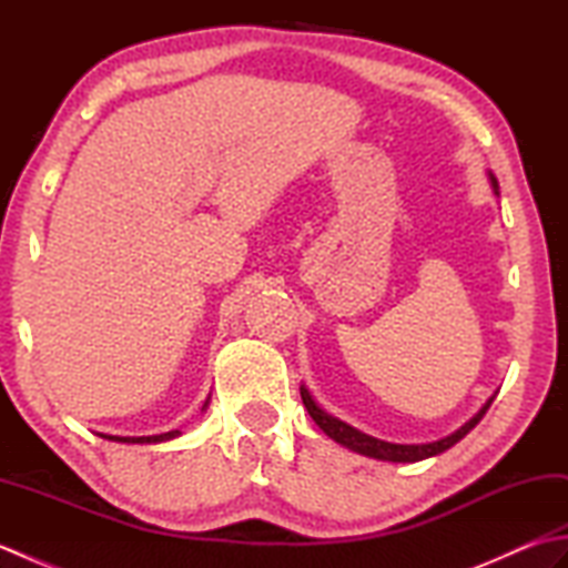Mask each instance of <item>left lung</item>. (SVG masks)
Wrapping results in <instances>:
<instances>
[{"label": "left lung", "mask_w": 568, "mask_h": 568, "mask_svg": "<svg viewBox=\"0 0 568 568\" xmlns=\"http://www.w3.org/2000/svg\"><path fill=\"white\" fill-rule=\"evenodd\" d=\"M488 180H490V187L496 195H500L498 192V180L493 173H488ZM300 395H303V403L307 407L310 417L315 419V425L327 434L329 439H334L336 444L346 446V449H352L361 456H368V458H378V462H393V464H415V462H422V458H429V456H439L444 454L446 449H452V446L456 442H462L466 434L474 429L480 419H484V415L488 413L490 403L496 400V395H490L486 405L478 409V413L470 417L466 425L458 427L456 432H452L449 437L444 439H437V442H427V444H395V442H385V439H378V437H371V434L361 432L352 425H346L344 419L329 415L327 409H322L317 405L315 397H312V393L307 390V385H300Z\"/></svg>", "instance_id": "left-lung-1"}]
</instances>
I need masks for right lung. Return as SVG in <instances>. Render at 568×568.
Listing matches in <instances>:
<instances>
[{
  "label": "right lung",
  "instance_id": "1",
  "mask_svg": "<svg viewBox=\"0 0 568 568\" xmlns=\"http://www.w3.org/2000/svg\"><path fill=\"white\" fill-rule=\"evenodd\" d=\"M207 405H210V397L207 400H204V405H202V409H207ZM102 439H110V442H119V444H161V442H171V439H178L180 434V429H173V432H163V434H151V437H116V434H102V432H98Z\"/></svg>",
  "mask_w": 568,
  "mask_h": 568
}]
</instances>
